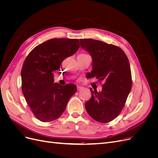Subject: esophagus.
<instances>
[{
    "label": "esophagus",
    "mask_w": 158,
    "mask_h": 158,
    "mask_svg": "<svg viewBox=\"0 0 158 158\" xmlns=\"http://www.w3.org/2000/svg\"><path fill=\"white\" fill-rule=\"evenodd\" d=\"M82 88V86H81V85H77V89H78V90H80V89H81Z\"/></svg>",
    "instance_id": "1"
}]
</instances>
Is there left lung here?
Instances as JSON below:
<instances>
[{"instance_id": "1", "label": "left lung", "mask_w": 158, "mask_h": 158, "mask_svg": "<svg viewBox=\"0 0 158 158\" xmlns=\"http://www.w3.org/2000/svg\"><path fill=\"white\" fill-rule=\"evenodd\" d=\"M80 47L92 56L90 78L103 81L101 92L89 89L90 99L85 103L89 116L98 122L106 123L120 114L132 88L130 63L119 47L92 39H80Z\"/></svg>"}]
</instances>
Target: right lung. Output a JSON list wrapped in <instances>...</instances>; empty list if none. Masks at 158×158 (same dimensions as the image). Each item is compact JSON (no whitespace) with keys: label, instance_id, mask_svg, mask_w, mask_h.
Here are the masks:
<instances>
[{"label":"right lung","instance_id":"right-lung-1","mask_svg":"<svg viewBox=\"0 0 158 158\" xmlns=\"http://www.w3.org/2000/svg\"><path fill=\"white\" fill-rule=\"evenodd\" d=\"M78 39L55 38L38 45L26 57L22 71V89L35 117L50 122L61 116L76 85L54 82L53 74L63 60L79 49Z\"/></svg>","mask_w":158,"mask_h":158}]
</instances>
